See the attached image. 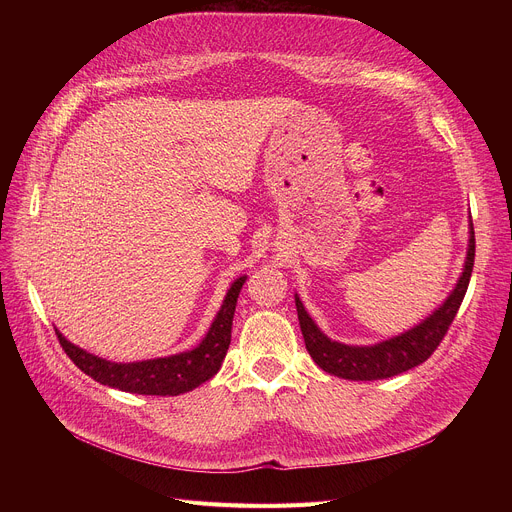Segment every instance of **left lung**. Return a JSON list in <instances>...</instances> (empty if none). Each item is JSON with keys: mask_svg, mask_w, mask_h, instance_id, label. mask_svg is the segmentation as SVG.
I'll return each instance as SVG.
<instances>
[{"mask_svg": "<svg viewBox=\"0 0 512 512\" xmlns=\"http://www.w3.org/2000/svg\"><path fill=\"white\" fill-rule=\"evenodd\" d=\"M473 261H475V232H473V222H469V247H467L463 272L459 280H456L454 288L450 290L446 301L438 309L429 313L425 319H421L419 324L413 326L411 330L375 344L359 346V344H344L328 338L307 313L303 301L299 299V294H294L301 332H303L305 346L311 359L330 375H336V378H342V380H353V382L386 380V378H392V375L405 373L421 365L423 361L432 357V353L442 342L444 334L448 332L456 311H459L471 280Z\"/></svg>", "mask_w": 512, "mask_h": 512, "instance_id": "left-lung-1", "label": "left lung"}]
</instances>
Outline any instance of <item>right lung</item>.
I'll use <instances>...</instances> for the list:
<instances>
[{"label": "right lung", "instance_id": "obj_1", "mask_svg": "<svg viewBox=\"0 0 512 512\" xmlns=\"http://www.w3.org/2000/svg\"><path fill=\"white\" fill-rule=\"evenodd\" d=\"M245 282L247 276H240L230 284L222 307L218 315L213 317L203 340L195 348H191V351H182L170 357L116 363L87 353L85 348L72 344L60 330H56V334L66 355L74 361V365L80 371L91 375L95 382L132 394L178 396L195 390L220 371L232 338V319L236 301Z\"/></svg>", "mask_w": 512, "mask_h": 512}]
</instances>
